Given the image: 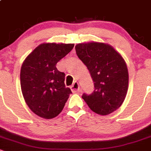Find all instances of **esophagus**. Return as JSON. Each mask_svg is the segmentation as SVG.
Segmentation results:
<instances>
[{
	"label": "esophagus",
	"mask_w": 151,
	"mask_h": 151,
	"mask_svg": "<svg viewBox=\"0 0 151 151\" xmlns=\"http://www.w3.org/2000/svg\"><path fill=\"white\" fill-rule=\"evenodd\" d=\"M70 89L73 93H78L80 91L79 84L78 82H74L73 85L70 87Z\"/></svg>",
	"instance_id": "1"
}]
</instances>
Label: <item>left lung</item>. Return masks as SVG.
<instances>
[{"mask_svg":"<svg viewBox=\"0 0 151 151\" xmlns=\"http://www.w3.org/2000/svg\"><path fill=\"white\" fill-rule=\"evenodd\" d=\"M76 55L89 70L94 91L82 99L95 113L107 115L122 105L128 89L129 75L121 55L111 45L99 42L78 44Z\"/></svg>","mask_w":151,"mask_h":151,"instance_id":"1","label":"left lung"}]
</instances>
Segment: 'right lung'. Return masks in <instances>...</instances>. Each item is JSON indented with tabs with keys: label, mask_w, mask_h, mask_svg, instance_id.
Here are the masks:
<instances>
[{
	"label": "right lung",
	"mask_w": 151,
	"mask_h": 151,
	"mask_svg": "<svg viewBox=\"0 0 151 151\" xmlns=\"http://www.w3.org/2000/svg\"><path fill=\"white\" fill-rule=\"evenodd\" d=\"M74 44L43 43L26 58L21 68V88L33 112L45 119L58 115L72 93L64 84L65 73L56 68Z\"/></svg>",
	"instance_id": "obj_1"
}]
</instances>
